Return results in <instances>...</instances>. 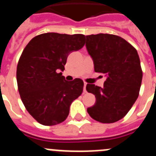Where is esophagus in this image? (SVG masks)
Returning <instances> with one entry per match:
<instances>
[{
  "instance_id": "1",
  "label": "esophagus",
  "mask_w": 156,
  "mask_h": 156,
  "mask_svg": "<svg viewBox=\"0 0 156 156\" xmlns=\"http://www.w3.org/2000/svg\"><path fill=\"white\" fill-rule=\"evenodd\" d=\"M86 85H87V83L84 82V93L86 92Z\"/></svg>"
}]
</instances>
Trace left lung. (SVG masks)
<instances>
[{"mask_svg": "<svg viewBox=\"0 0 156 156\" xmlns=\"http://www.w3.org/2000/svg\"><path fill=\"white\" fill-rule=\"evenodd\" d=\"M85 46L95 72L107 77L103 87L86 86L87 92L96 98L95 104L87 109V113L103 123L118 121L139 96L143 72L136 49L123 38L107 33L86 36Z\"/></svg>", "mask_w": 156, "mask_h": 156, "instance_id": "left-lung-1", "label": "left lung"}]
</instances>
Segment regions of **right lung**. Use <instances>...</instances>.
<instances>
[{
	"label": "right lung",
	"mask_w": 156,
	"mask_h": 156,
	"mask_svg": "<svg viewBox=\"0 0 156 156\" xmlns=\"http://www.w3.org/2000/svg\"><path fill=\"white\" fill-rule=\"evenodd\" d=\"M84 45L82 34L47 33L33 38L23 51L16 69L18 90L27 111L40 124L64 121L72 101L82 93V80L68 81L61 72L69 54Z\"/></svg>",
	"instance_id": "add662e5"
}]
</instances>
